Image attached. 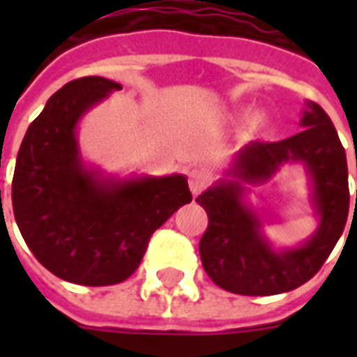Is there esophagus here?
I'll use <instances>...</instances> for the list:
<instances>
[{
    "label": "esophagus",
    "mask_w": 357,
    "mask_h": 357,
    "mask_svg": "<svg viewBox=\"0 0 357 357\" xmlns=\"http://www.w3.org/2000/svg\"><path fill=\"white\" fill-rule=\"evenodd\" d=\"M210 183V176L201 168H195V170L189 172V189H191V193L197 197V195H201Z\"/></svg>",
    "instance_id": "obj_1"
}]
</instances>
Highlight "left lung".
Returning a JSON list of instances; mask_svg holds the SVG:
<instances>
[{
    "label": "left lung",
    "instance_id": "obj_1",
    "mask_svg": "<svg viewBox=\"0 0 357 357\" xmlns=\"http://www.w3.org/2000/svg\"><path fill=\"white\" fill-rule=\"evenodd\" d=\"M300 124L304 130L283 141L245 145L227 172L231 179H220L197 197L208 214V227L199 243L202 266L224 291L245 296L292 291L319 271L344 231L350 208L344 147L317 102L307 101ZM284 162L307 166L320 225L304 245L277 253L263 237L254 211L242 202V195L245 183L267 181Z\"/></svg>",
    "mask_w": 357,
    "mask_h": 357
}]
</instances>
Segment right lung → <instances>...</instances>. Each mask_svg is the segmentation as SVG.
Wrapping results in <instances>:
<instances>
[{"mask_svg": "<svg viewBox=\"0 0 357 357\" xmlns=\"http://www.w3.org/2000/svg\"><path fill=\"white\" fill-rule=\"evenodd\" d=\"M120 84L86 76L65 84L28 126L13 176V212L36 260L86 287L126 281L151 235L187 202L185 176L105 179L82 162L76 126Z\"/></svg>", "mask_w": 357, "mask_h": 357, "instance_id": "add662e5", "label": "right lung"}]
</instances>
